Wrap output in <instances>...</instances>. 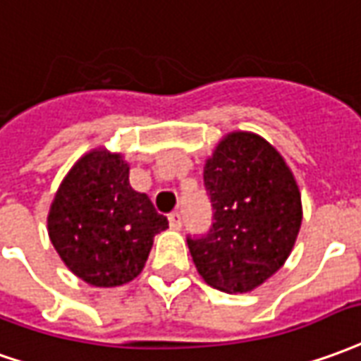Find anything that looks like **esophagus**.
Segmentation results:
<instances>
[{
    "label": "esophagus",
    "instance_id": "1",
    "mask_svg": "<svg viewBox=\"0 0 361 361\" xmlns=\"http://www.w3.org/2000/svg\"><path fill=\"white\" fill-rule=\"evenodd\" d=\"M168 221H170V226H172L173 231H180V228H181V215L178 213V211H176V213H170Z\"/></svg>",
    "mask_w": 361,
    "mask_h": 361
}]
</instances>
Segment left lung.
<instances>
[{
  "label": "left lung",
  "instance_id": "left-lung-1",
  "mask_svg": "<svg viewBox=\"0 0 361 361\" xmlns=\"http://www.w3.org/2000/svg\"><path fill=\"white\" fill-rule=\"evenodd\" d=\"M213 224L188 236L199 276L226 293L262 286L286 264L301 228V193L274 146L231 133L203 170Z\"/></svg>",
  "mask_w": 361,
  "mask_h": 361
}]
</instances>
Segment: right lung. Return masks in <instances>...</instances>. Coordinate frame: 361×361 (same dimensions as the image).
<instances>
[{"label": "right lung", "mask_w": 361, "mask_h": 361, "mask_svg": "<svg viewBox=\"0 0 361 361\" xmlns=\"http://www.w3.org/2000/svg\"><path fill=\"white\" fill-rule=\"evenodd\" d=\"M168 228L146 193L128 183L121 154L82 156L58 188L49 236L75 276L95 287L123 286L142 271L152 240Z\"/></svg>", "instance_id": "right-lung-1"}]
</instances>
